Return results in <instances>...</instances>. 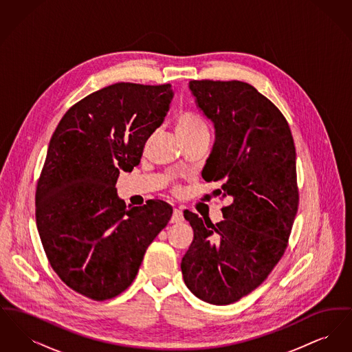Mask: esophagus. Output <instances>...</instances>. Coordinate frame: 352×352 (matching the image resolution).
<instances>
[{"label": "esophagus", "mask_w": 352, "mask_h": 352, "mask_svg": "<svg viewBox=\"0 0 352 352\" xmlns=\"http://www.w3.org/2000/svg\"><path fill=\"white\" fill-rule=\"evenodd\" d=\"M184 212L181 208H174L173 217L170 219V223H181L184 221Z\"/></svg>", "instance_id": "obj_1"}]
</instances>
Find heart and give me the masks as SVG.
Segmentation results:
<instances>
[{"instance_id": "1", "label": "heart", "mask_w": 352, "mask_h": 352, "mask_svg": "<svg viewBox=\"0 0 352 352\" xmlns=\"http://www.w3.org/2000/svg\"><path fill=\"white\" fill-rule=\"evenodd\" d=\"M174 125H175V132L179 137V140L195 135V134L208 133L206 121L199 115L190 112V111L181 112L175 118Z\"/></svg>"}]
</instances>
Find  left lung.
<instances>
[{
    "mask_svg": "<svg viewBox=\"0 0 352 352\" xmlns=\"http://www.w3.org/2000/svg\"><path fill=\"white\" fill-rule=\"evenodd\" d=\"M214 122L215 144L203 168L232 203L212 224L184 211L194 240L182 258L184 284L201 301L230 305L263 284L287 247L298 210L296 146L280 109L239 80H191Z\"/></svg>",
    "mask_w": 352,
    "mask_h": 352,
    "instance_id": "8db88e82",
    "label": "left lung"
}]
</instances>
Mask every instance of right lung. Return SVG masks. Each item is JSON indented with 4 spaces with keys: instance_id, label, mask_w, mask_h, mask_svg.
<instances>
[{
    "instance_id": "1",
    "label": "right lung",
    "mask_w": 352,
    "mask_h": 352,
    "mask_svg": "<svg viewBox=\"0 0 352 352\" xmlns=\"http://www.w3.org/2000/svg\"><path fill=\"white\" fill-rule=\"evenodd\" d=\"M171 99V84H112L72 105L51 137L36 227L51 268L87 298L111 300L132 284L171 218V206L158 199L126 208L115 187L121 170L140 164Z\"/></svg>"
}]
</instances>
